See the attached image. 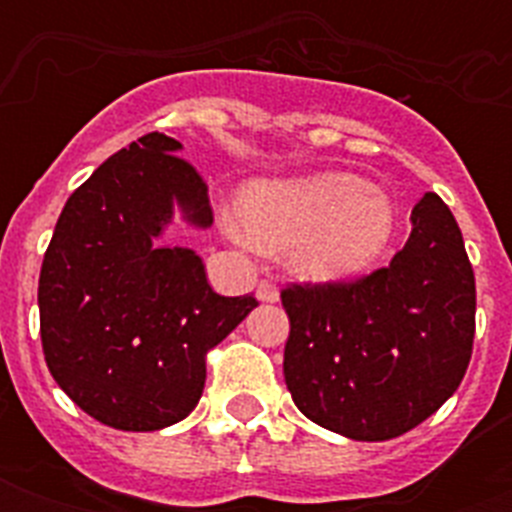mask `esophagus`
<instances>
[{"instance_id": "esophagus-1", "label": "esophagus", "mask_w": 512, "mask_h": 512, "mask_svg": "<svg viewBox=\"0 0 512 512\" xmlns=\"http://www.w3.org/2000/svg\"><path fill=\"white\" fill-rule=\"evenodd\" d=\"M255 295H257V300H260V303H276V300H279V287H276L273 281L263 279L260 284H257Z\"/></svg>"}]
</instances>
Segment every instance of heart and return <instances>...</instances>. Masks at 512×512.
Returning a JSON list of instances; mask_svg holds the SVG:
<instances>
[{
    "instance_id": "1",
    "label": "heart",
    "mask_w": 512,
    "mask_h": 512,
    "mask_svg": "<svg viewBox=\"0 0 512 512\" xmlns=\"http://www.w3.org/2000/svg\"><path fill=\"white\" fill-rule=\"evenodd\" d=\"M239 212L249 239L268 249L289 244L297 271L316 279L364 271L393 233L388 196L345 172L255 183Z\"/></svg>"
}]
</instances>
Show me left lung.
<instances>
[{"mask_svg":"<svg viewBox=\"0 0 512 512\" xmlns=\"http://www.w3.org/2000/svg\"><path fill=\"white\" fill-rule=\"evenodd\" d=\"M284 380L321 428L388 441L425 422L468 372L476 276L460 225L436 193L412 209L390 265L356 279L289 281Z\"/></svg>","mask_w":512,"mask_h":512,"instance_id":"8db88e82","label":"left lung"}]
</instances>
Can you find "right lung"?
I'll return each instance as SVG.
<instances>
[{"label": "right lung", "instance_id": "1", "mask_svg": "<svg viewBox=\"0 0 512 512\" xmlns=\"http://www.w3.org/2000/svg\"><path fill=\"white\" fill-rule=\"evenodd\" d=\"M175 151L148 132L100 164L68 196L39 273L47 369L82 412L132 433L193 412L207 353L257 305L217 295L191 249L154 244L172 201L212 223L207 180Z\"/></svg>", "mask_w": 512, "mask_h": 512}]
</instances>
